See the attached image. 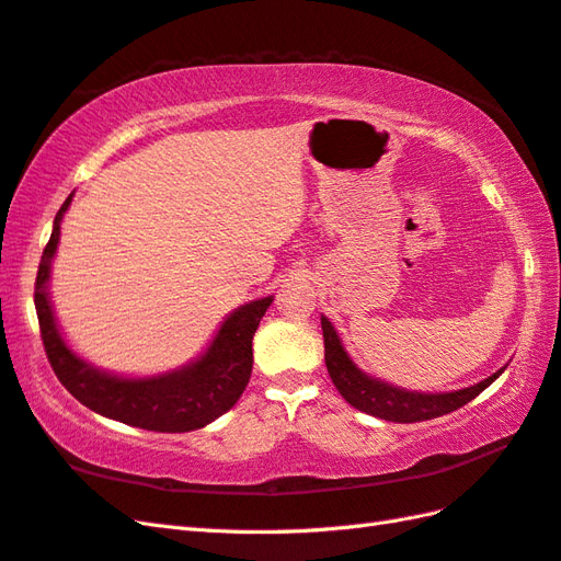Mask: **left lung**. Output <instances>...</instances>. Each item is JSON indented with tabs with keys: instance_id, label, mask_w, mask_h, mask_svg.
<instances>
[{
	"instance_id": "1",
	"label": "left lung",
	"mask_w": 561,
	"mask_h": 561,
	"mask_svg": "<svg viewBox=\"0 0 561 561\" xmlns=\"http://www.w3.org/2000/svg\"><path fill=\"white\" fill-rule=\"evenodd\" d=\"M323 323V340H325V366L332 378V383L340 390V396L347 400L352 408L362 410L366 414H374L378 420L386 422H424L434 420V416L448 414L460 410L462 404L474 400L480 392L492 386L494 380L504 374L496 371L494 376L480 380L478 386L462 388L456 392H436V396H426V392H410L402 388H392L388 383H380L376 378H368L359 368L352 364L347 352L342 350V342L337 337L335 328L330 325L328 318H320Z\"/></svg>"
}]
</instances>
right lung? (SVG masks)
Wrapping results in <instances>:
<instances>
[{"label":"right lung","instance_id":"right-lung-1","mask_svg":"<svg viewBox=\"0 0 561 561\" xmlns=\"http://www.w3.org/2000/svg\"><path fill=\"white\" fill-rule=\"evenodd\" d=\"M69 202L71 197H67L55 217L53 236L43 250L33 294L43 347L59 383L89 410L129 426L147 428V432H193V428H202L229 412L243 396L250 374H253V335L260 318L272 304V296L238 308L226 318L207 354L183 371L145 380L101 374L67 350L62 335L57 332L45 291L47 277H50V260L59 241V219L67 211Z\"/></svg>","mask_w":561,"mask_h":561}]
</instances>
